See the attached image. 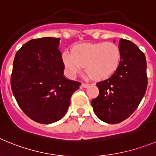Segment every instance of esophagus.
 <instances>
[{
  "instance_id": "esophagus-1",
  "label": "esophagus",
  "mask_w": 156,
  "mask_h": 156,
  "mask_svg": "<svg viewBox=\"0 0 156 156\" xmlns=\"http://www.w3.org/2000/svg\"><path fill=\"white\" fill-rule=\"evenodd\" d=\"M81 86H82L83 87H87L89 86V84H88V83H81Z\"/></svg>"
}]
</instances>
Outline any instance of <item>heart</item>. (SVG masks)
Listing matches in <instances>:
<instances>
[{
	"instance_id": "b5f03b06",
	"label": "heart",
	"mask_w": 156,
	"mask_h": 156,
	"mask_svg": "<svg viewBox=\"0 0 156 156\" xmlns=\"http://www.w3.org/2000/svg\"><path fill=\"white\" fill-rule=\"evenodd\" d=\"M121 60L120 49L112 42L81 44L62 54V62L71 76L85 66L87 73L96 80L109 77L117 70Z\"/></svg>"
}]
</instances>
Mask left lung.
<instances>
[{
  "instance_id": "left-lung-1",
  "label": "left lung",
  "mask_w": 156,
  "mask_h": 156,
  "mask_svg": "<svg viewBox=\"0 0 156 156\" xmlns=\"http://www.w3.org/2000/svg\"><path fill=\"white\" fill-rule=\"evenodd\" d=\"M121 60L116 71L97 83L99 94L91 101L98 118L107 123H119L137 109L148 85L144 54L131 41L119 43Z\"/></svg>"
}]
</instances>
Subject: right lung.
<instances>
[{"instance_id": "obj_1", "label": "right lung", "mask_w": 156, "mask_h": 156, "mask_svg": "<svg viewBox=\"0 0 156 156\" xmlns=\"http://www.w3.org/2000/svg\"><path fill=\"white\" fill-rule=\"evenodd\" d=\"M59 40H31L14 59L11 76L14 97L29 118L43 124L57 122L66 115L72 94L81 84L63 76Z\"/></svg>"}]
</instances>
